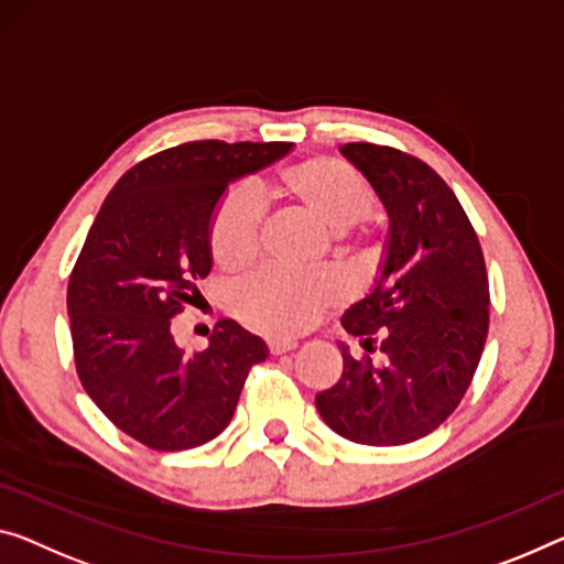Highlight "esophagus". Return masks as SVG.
Here are the masks:
<instances>
[{"label":"esophagus","instance_id":"1","mask_svg":"<svg viewBox=\"0 0 564 564\" xmlns=\"http://www.w3.org/2000/svg\"><path fill=\"white\" fill-rule=\"evenodd\" d=\"M267 348H270V352L272 355H282V352H290V350H294L297 348V343L294 340H267Z\"/></svg>","mask_w":564,"mask_h":564}]
</instances>
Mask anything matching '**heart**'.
Segmentation results:
<instances>
[{
  "label": "heart",
  "mask_w": 564,
  "mask_h": 564,
  "mask_svg": "<svg viewBox=\"0 0 564 564\" xmlns=\"http://www.w3.org/2000/svg\"><path fill=\"white\" fill-rule=\"evenodd\" d=\"M282 188L319 227L333 234L362 221L372 206L366 181L343 161L307 159L282 171ZM262 198L252 188H231L216 209L212 252L221 267H237L257 252ZM343 284L330 272L294 274L267 270L237 292V307L249 323L267 330L292 333L307 323L317 307L337 300Z\"/></svg>",
  "instance_id": "b5f03b06"
}]
</instances>
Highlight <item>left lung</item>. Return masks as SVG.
Returning <instances> with one entry per match:
<instances>
[{"label": "left lung", "mask_w": 564, "mask_h": 564, "mask_svg": "<svg viewBox=\"0 0 564 564\" xmlns=\"http://www.w3.org/2000/svg\"><path fill=\"white\" fill-rule=\"evenodd\" d=\"M340 153L383 202L388 237L376 284L343 315L366 355L337 343L343 376L315 405L355 444H411L454 413L479 366L487 267L469 216L431 166L376 143H345Z\"/></svg>", "instance_id": "1"}]
</instances>
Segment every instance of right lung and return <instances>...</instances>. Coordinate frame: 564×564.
<instances>
[{"instance_id": "add662e5", "label": "right lung", "mask_w": 564, "mask_h": 564, "mask_svg": "<svg viewBox=\"0 0 564 564\" xmlns=\"http://www.w3.org/2000/svg\"><path fill=\"white\" fill-rule=\"evenodd\" d=\"M292 143L194 141L123 173L102 202L67 284L75 366L95 405L155 452L202 446L229 426L262 337L221 319L186 352L171 317L212 272V224L229 184Z\"/></svg>"}]
</instances>
